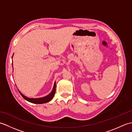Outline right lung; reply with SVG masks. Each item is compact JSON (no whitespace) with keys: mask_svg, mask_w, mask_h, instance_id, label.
I'll list each match as a JSON object with an SVG mask.
<instances>
[{"mask_svg":"<svg viewBox=\"0 0 132 132\" xmlns=\"http://www.w3.org/2000/svg\"><path fill=\"white\" fill-rule=\"evenodd\" d=\"M13 55H12V57H13ZM12 68H13V63H12ZM55 85H56V83L55 82H54V86H53V88L52 92H50V93L46 95V96L43 97H40V98H29V97H28L26 96H25L23 94L21 93V92L20 91L19 89V91L20 92V94H21V95L25 100H26L27 101L29 102H30L32 103H35V104H43V103H46L47 102H49L50 100H51L53 96H54V94H55Z\"/></svg>","mask_w":132,"mask_h":132,"instance_id":"right-lung-1","label":"right lung"}]
</instances>
